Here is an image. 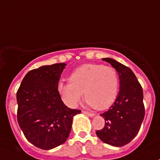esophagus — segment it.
I'll use <instances>...</instances> for the list:
<instances>
[{
    "instance_id": "1",
    "label": "esophagus",
    "mask_w": 160,
    "mask_h": 160,
    "mask_svg": "<svg viewBox=\"0 0 160 160\" xmlns=\"http://www.w3.org/2000/svg\"><path fill=\"white\" fill-rule=\"evenodd\" d=\"M82 112H83V114H87V115L90 116V117H93V116L95 115V114H93V113H91V112H88V111H82Z\"/></svg>"
}]
</instances>
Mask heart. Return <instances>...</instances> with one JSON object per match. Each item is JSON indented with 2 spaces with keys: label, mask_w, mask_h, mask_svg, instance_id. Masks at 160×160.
<instances>
[{
  "label": "heart",
  "mask_w": 160,
  "mask_h": 160,
  "mask_svg": "<svg viewBox=\"0 0 160 160\" xmlns=\"http://www.w3.org/2000/svg\"><path fill=\"white\" fill-rule=\"evenodd\" d=\"M70 81L58 85L62 101L69 107L74 108L80 103L83 92L85 100L98 110L108 108L117 98L118 76L113 67L84 64L72 71Z\"/></svg>",
  "instance_id": "obj_1"
}]
</instances>
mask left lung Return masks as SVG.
<instances>
[{
  "mask_svg": "<svg viewBox=\"0 0 160 160\" xmlns=\"http://www.w3.org/2000/svg\"><path fill=\"white\" fill-rule=\"evenodd\" d=\"M102 60L118 72L120 89L113 105L100 114L105 120V125L96 134L103 142L121 147L136 136L144 119L142 88L130 68L111 58Z\"/></svg>",
  "mask_w": 160,
  "mask_h": 160,
  "instance_id": "obj_1",
  "label": "left lung"
}]
</instances>
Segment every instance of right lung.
<instances>
[{"mask_svg": "<svg viewBox=\"0 0 160 160\" xmlns=\"http://www.w3.org/2000/svg\"><path fill=\"white\" fill-rule=\"evenodd\" d=\"M66 66L62 62L31 70L18 90V122L27 140L39 149H52L65 142L72 118L81 112L67 107L58 91Z\"/></svg>", "mask_w": 160, "mask_h": 160, "instance_id": "add662e5", "label": "right lung"}]
</instances>
